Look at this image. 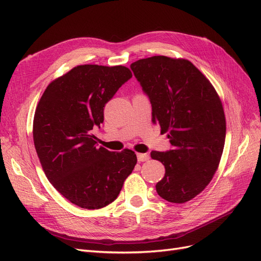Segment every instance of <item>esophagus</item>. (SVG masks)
Segmentation results:
<instances>
[{
  "label": "esophagus",
  "mask_w": 261,
  "mask_h": 261,
  "mask_svg": "<svg viewBox=\"0 0 261 261\" xmlns=\"http://www.w3.org/2000/svg\"><path fill=\"white\" fill-rule=\"evenodd\" d=\"M149 154L147 153H137V160L139 162H144V161H147L149 160Z\"/></svg>",
  "instance_id": "1"
}]
</instances>
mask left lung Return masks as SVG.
I'll use <instances>...</instances> for the list:
<instances>
[{
  "label": "left lung",
  "mask_w": 261,
  "mask_h": 261,
  "mask_svg": "<svg viewBox=\"0 0 261 261\" xmlns=\"http://www.w3.org/2000/svg\"><path fill=\"white\" fill-rule=\"evenodd\" d=\"M149 97L152 123L168 133L170 151H151L165 168L155 185L161 198L184 203L200 194L218 170L226 123L222 102L200 70L185 59L156 55L132 63Z\"/></svg>",
  "instance_id": "obj_1"
}]
</instances>
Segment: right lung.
Returning <instances> with one entry per match:
<instances>
[{
    "label": "right lung",
    "mask_w": 261,
    "mask_h": 261,
    "mask_svg": "<svg viewBox=\"0 0 261 261\" xmlns=\"http://www.w3.org/2000/svg\"><path fill=\"white\" fill-rule=\"evenodd\" d=\"M129 68L78 65L44 90L34 117V143L50 183L84 209L113 202L137 163L135 152L97 147L92 129L103 123V108L132 78Z\"/></svg>",
    "instance_id": "1"
}]
</instances>
